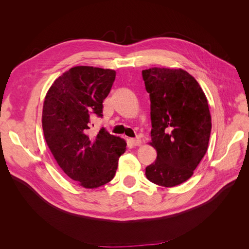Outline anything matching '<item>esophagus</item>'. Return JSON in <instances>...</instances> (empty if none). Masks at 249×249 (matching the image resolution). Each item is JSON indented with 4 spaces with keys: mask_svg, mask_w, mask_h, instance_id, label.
<instances>
[{
    "mask_svg": "<svg viewBox=\"0 0 249 249\" xmlns=\"http://www.w3.org/2000/svg\"><path fill=\"white\" fill-rule=\"evenodd\" d=\"M128 142H129L130 144H131L132 146H138V145H140L141 140H140L139 137H136V138H129V139H128Z\"/></svg>",
    "mask_w": 249,
    "mask_h": 249,
    "instance_id": "34e87169",
    "label": "esophagus"
}]
</instances>
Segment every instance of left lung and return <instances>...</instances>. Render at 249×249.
Instances as JSON below:
<instances>
[{
    "label": "left lung",
    "instance_id": "1",
    "mask_svg": "<svg viewBox=\"0 0 249 249\" xmlns=\"http://www.w3.org/2000/svg\"><path fill=\"white\" fill-rule=\"evenodd\" d=\"M142 77L150 98V144L158 152L145 175L155 185L175 187L193 176L207 151L212 128L208 101L184 70L151 68Z\"/></svg>",
    "mask_w": 249,
    "mask_h": 249
}]
</instances>
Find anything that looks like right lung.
<instances>
[{
	"instance_id": "1",
	"label": "right lung",
	"mask_w": 249,
	"mask_h": 249,
	"mask_svg": "<svg viewBox=\"0 0 249 249\" xmlns=\"http://www.w3.org/2000/svg\"><path fill=\"white\" fill-rule=\"evenodd\" d=\"M116 71L74 67L50 87L42 112L47 145L62 171L87 189L113 179L126 142L105 128L93 132L91 118L103 117V101L109 95Z\"/></svg>"
}]
</instances>
